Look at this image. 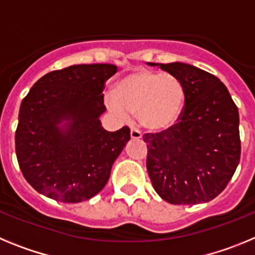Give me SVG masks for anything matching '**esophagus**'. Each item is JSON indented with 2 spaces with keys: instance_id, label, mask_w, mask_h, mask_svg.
I'll return each mask as SVG.
<instances>
[{
  "instance_id": "esophagus-1",
  "label": "esophagus",
  "mask_w": 255,
  "mask_h": 255,
  "mask_svg": "<svg viewBox=\"0 0 255 255\" xmlns=\"http://www.w3.org/2000/svg\"><path fill=\"white\" fill-rule=\"evenodd\" d=\"M130 136H131L132 140H139V139H141V132L138 129H131Z\"/></svg>"
}]
</instances>
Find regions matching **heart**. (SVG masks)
I'll return each mask as SVG.
<instances>
[{"label":"heart","mask_w":255,"mask_h":255,"mask_svg":"<svg viewBox=\"0 0 255 255\" xmlns=\"http://www.w3.org/2000/svg\"><path fill=\"white\" fill-rule=\"evenodd\" d=\"M185 98V87L173 74L136 69L117 80L105 103L121 119H128L129 112L136 114L143 128L163 131L180 120Z\"/></svg>","instance_id":"1"}]
</instances>
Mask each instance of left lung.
I'll list each match as a JSON object with an SVG mask.
<instances>
[{"label": "left lung", "instance_id": "1", "mask_svg": "<svg viewBox=\"0 0 255 255\" xmlns=\"http://www.w3.org/2000/svg\"><path fill=\"white\" fill-rule=\"evenodd\" d=\"M185 87L179 123L145 134L147 170L157 194L171 204H199L226 188L240 161L239 111L217 76L184 62L154 64Z\"/></svg>", "mask_w": 255, "mask_h": 255}]
</instances>
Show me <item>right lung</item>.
I'll return each instance as SVG.
<instances>
[{"instance_id":"right-lung-1","label":"right lung","mask_w":255,"mask_h":255,"mask_svg":"<svg viewBox=\"0 0 255 255\" xmlns=\"http://www.w3.org/2000/svg\"><path fill=\"white\" fill-rule=\"evenodd\" d=\"M116 65H73L46 74L22 100L15 148L20 170L38 193L79 203L110 179L130 129H103V85Z\"/></svg>"}]
</instances>
